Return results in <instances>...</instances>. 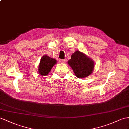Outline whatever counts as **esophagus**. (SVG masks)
Here are the masks:
<instances>
[{
	"instance_id": "obj_1",
	"label": "esophagus",
	"mask_w": 129,
	"mask_h": 129,
	"mask_svg": "<svg viewBox=\"0 0 129 129\" xmlns=\"http://www.w3.org/2000/svg\"><path fill=\"white\" fill-rule=\"evenodd\" d=\"M65 62H66V60H64V59H59V62L61 63H65Z\"/></svg>"
}]
</instances>
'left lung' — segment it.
Segmentation results:
<instances>
[{"mask_svg": "<svg viewBox=\"0 0 129 129\" xmlns=\"http://www.w3.org/2000/svg\"><path fill=\"white\" fill-rule=\"evenodd\" d=\"M68 64L78 78L88 77L92 73L94 69V62L92 59L78 50L72 55Z\"/></svg>", "mask_w": 129, "mask_h": 129, "instance_id": "left-lung-1", "label": "left lung"}]
</instances>
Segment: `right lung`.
<instances>
[{
	"label": "right lung",
	"instance_id": "right-lung-1",
	"mask_svg": "<svg viewBox=\"0 0 129 129\" xmlns=\"http://www.w3.org/2000/svg\"><path fill=\"white\" fill-rule=\"evenodd\" d=\"M57 63V61L55 59L44 55L41 58L38 67V72L40 75L43 76L47 75L55 64Z\"/></svg>",
	"mask_w": 129,
	"mask_h": 129
}]
</instances>
